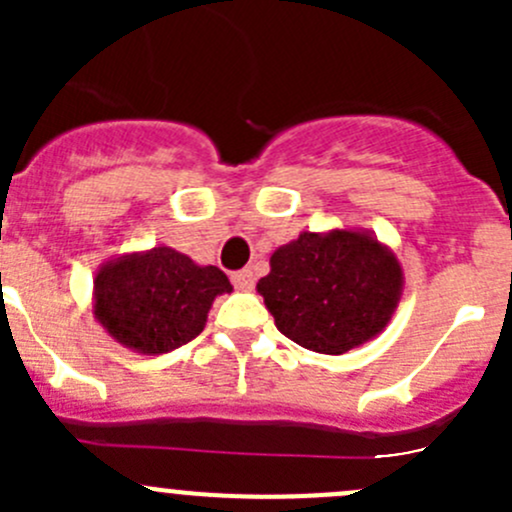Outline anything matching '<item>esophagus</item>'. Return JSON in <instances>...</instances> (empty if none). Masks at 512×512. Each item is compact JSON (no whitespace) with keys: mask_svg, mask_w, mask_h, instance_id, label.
Here are the masks:
<instances>
[{"mask_svg":"<svg viewBox=\"0 0 512 512\" xmlns=\"http://www.w3.org/2000/svg\"><path fill=\"white\" fill-rule=\"evenodd\" d=\"M232 285L235 289H240V292H252V287H255V275H252V270H240L232 275Z\"/></svg>","mask_w":512,"mask_h":512,"instance_id":"1","label":"esophagus"}]
</instances>
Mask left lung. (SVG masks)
<instances>
[{
    "instance_id": "obj_1",
    "label": "left lung",
    "mask_w": 512,
    "mask_h": 512,
    "mask_svg": "<svg viewBox=\"0 0 512 512\" xmlns=\"http://www.w3.org/2000/svg\"><path fill=\"white\" fill-rule=\"evenodd\" d=\"M277 329L299 347L344 354L389 327L404 270L389 245L361 227L299 232L277 247L257 282Z\"/></svg>"
}]
</instances>
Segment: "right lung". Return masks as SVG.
Masks as SVG:
<instances>
[{
  "label": "right lung",
  "instance_id": "right-lung-1",
  "mask_svg": "<svg viewBox=\"0 0 512 512\" xmlns=\"http://www.w3.org/2000/svg\"><path fill=\"white\" fill-rule=\"evenodd\" d=\"M225 292H232V285L223 270L158 245L98 267L94 317L121 347L158 356L198 337L215 297Z\"/></svg>",
  "mask_w": 512,
  "mask_h": 512
}]
</instances>
